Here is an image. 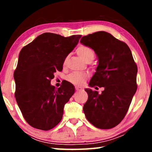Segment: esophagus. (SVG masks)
Wrapping results in <instances>:
<instances>
[{
  "label": "esophagus",
  "mask_w": 152,
  "mask_h": 152,
  "mask_svg": "<svg viewBox=\"0 0 152 152\" xmlns=\"http://www.w3.org/2000/svg\"><path fill=\"white\" fill-rule=\"evenodd\" d=\"M75 88L77 91H82V88H81V87H79V86H76Z\"/></svg>",
  "instance_id": "obj_1"
}]
</instances>
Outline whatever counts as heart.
<instances>
[{"instance_id": "obj_1", "label": "heart", "mask_w": 152, "mask_h": 152, "mask_svg": "<svg viewBox=\"0 0 152 152\" xmlns=\"http://www.w3.org/2000/svg\"><path fill=\"white\" fill-rule=\"evenodd\" d=\"M77 53L87 62L88 61H92L94 58V52L92 49L88 46H80L77 49ZM88 74L84 72H74L70 74L67 77V80L75 85H81L84 81L88 78Z\"/></svg>"}]
</instances>
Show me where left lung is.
<instances>
[{
    "label": "left lung",
    "instance_id": "left-lung-1",
    "mask_svg": "<svg viewBox=\"0 0 152 152\" xmlns=\"http://www.w3.org/2000/svg\"><path fill=\"white\" fill-rule=\"evenodd\" d=\"M80 43L92 48L99 59L89 86L104 88L101 94L85 89L88 98L83 111L94 127H115L125 117L137 90V64L128 45L107 32L84 36Z\"/></svg>",
    "mask_w": 152,
    "mask_h": 152
}]
</instances>
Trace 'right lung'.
<instances>
[{"instance_id":"1","label":"right lung","mask_w":152,"mask_h":152,"mask_svg":"<svg viewBox=\"0 0 152 152\" xmlns=\"http://www.w3.org/2000/svg\"><path fill=\"white\" fill-rule=\"evenodd\" d=\"M81 37L44 33L20 50L14 72L15 96L31 127L48 131L62 119L64 105L75 92L74 86L65 81L56 88L51 85V80L56 71L62 70L66 58Z\"/></svg>"}]
</instances>
